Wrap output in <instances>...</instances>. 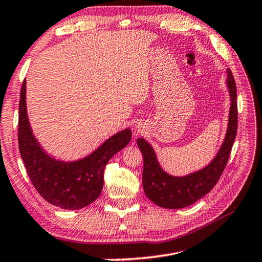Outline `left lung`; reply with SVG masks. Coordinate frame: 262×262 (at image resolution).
<instances>
[{
	"instance_id": "obj_1",
	"label": "left lung",
	"mask_w": 262,
	"mask_h": 262,
	"mask_svg": "<svg viewBox=\"0 0 262 262\" xmlns=\"http://www.w3.org/2000/svg\"><path fill=\"white\" fill-rule=\"evenodd\" d=\"M227 87L231 97V108L225 140L212 162L199 171L183 177H173L160 167L155 151L146 140L138 139L143 156L142 182L146 196L164 209H182L209 193L221 178L233 146L238 127L236 87L231 70L227 69Z\"/></svg>"
}]
</instances>
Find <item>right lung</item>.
I'll return each instance as SVG.
<instances>
[{
	"label": "right lung",
	"mask_w": 262,
	"mask_h": 262,
	"mask_svg": "<svg viewBox=\"0 0 262 262\" xmlns=\"http://www.w3.org/2000/svg\"><path fill=\"white\" fill-rule=\"evenodd\" d=\"M130 129L116 133L85 159L57 161L49 156L32 135L27 114L26 80L18 107V147L32 185L50 204L65 210L82 209L100 196L108 161L129 143Z\"/></svg>",
	"instance_id": "add662e5"
}]
</instances>
